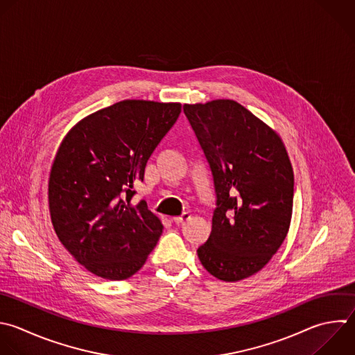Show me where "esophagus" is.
Here are the masks:
<instances>
[{"mask_svg":"<svg viewBox=\"0 0 355 355\" xmlns=\"http://www.w3.org/2000/svg\"><path fill=\"white\" fill-rule=\"evenodd\" d=\"M189 218H190L189 212H183V214H182V215H179V216H173V218H172V220H173L176 225H182V223H184Z\"/></svg>","mask_w":355,"mask_h":355,"instance_id":"esophagus-1","label":"esophagus"}]
</instances>
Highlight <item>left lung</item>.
I'll list each match as a JSON object with an SVG mask.
<instances>
[{"label":"left lung","mask_w":355,"mask_h":355,"mask_svg":"<svg viewBox=\"0 0 355 355\" xmlns=\"http://www.w3.org/2000/svg\"><path fill=\"white\" fill-rule=\"evenodd\" d=\"M183 112L209 165L215 209L202 266L223 282L261 270L287 236L293 168L280 137L233 100L184 104Z\"/></svg>","instance_id":"left-lung-1"}]
</instances>
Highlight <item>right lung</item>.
I'll list each match as a JSON object with an SVG mask.
<instances>
[{
	"mask_svg": "<svg viewBox=\"0 0 355 355\" xmlns=\"http://www.w3.org/2000/svg\"><path fill=\"white\" fill-rule=\"evenodd\" d=\"M178 103L125 100L82 119L55 155L49 202L55 233L96 276L123 280L146 262L162 234L161 220L135 182L179 118Z\"/></svg>",
	"mask_w": 355,
	"mask_h": 355,
	"instance_id": "add662e5",
	"label": "right lung"
}]
</instances>
